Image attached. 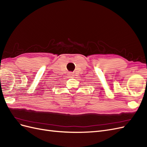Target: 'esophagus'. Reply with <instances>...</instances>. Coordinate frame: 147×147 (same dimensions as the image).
<instances>
[{"label": "esophagus", "instance_id": "1", "mask_svg": "<svg viewBox=\"0 0 147 147\" xmlns=\"http://www.w3.org/2000/svg\"><path fill=\"white\" fill-rule=\"evenodd\" d=\"M69 75H70V77H72V76H74V73H72V72H69Z\"/></svg>", "mask_w": 147, "mask_h": 147}]
</instances>
